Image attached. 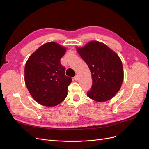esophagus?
Returning <instances> with one entry per match:
<instances>
[{"mask_svg": "<svg viewBox=\"0 0 149 149\" xmlns=\"http://www.w3.org/2000/svg\"><path fill=\"white\" fill-rule=\"evenodd\" d=\"M74 80H75V81H78V79H79L78 76V75H76V76H74Z\"/></svg>", "mask_w": 149, "mask_h": 149, "instance_id": "obj_1", "label": "esophagus"}]
</instances>
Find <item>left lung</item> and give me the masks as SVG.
I'll return each instance as SVG.
<instances>
[{
  "label": "left lung",
  "instance_id": "obj_1",
  "mask_svg": "<svg viewBox=\"0 0 149 149\" xmlns=\"http://www.w3.org/2000/svg\"><path fill=\"white\" fill-rule=\"evenodd\" d=\"M86 63L92 74L93 85L87 96L97 102L114 97L123 82L124 72L121 60L104 43L91 41L81 48H76Z\"/></svg>",
  "mask_w": 149,
  "mask_h": 149
}]
</instances>
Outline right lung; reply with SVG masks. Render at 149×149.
<instances>
[{
  "mask_svg": "<svg viewBox=\"0 0 149 149\" xmlns=\"http://www.w3.org/2000/svg\"><path fill=\"white\" fill-rule=\"evenodd\" d=\"M66 48L56 42L40 47L29 58L25 66V82L36 102L48 107L55 106L67 96L71 78L65 75L60 63Z\"/></svg>",
  "mask_w": 149,
  "mask_h": 149,
  "instance_id": "right-lung-1",
  "label": "right lung"
}]
</instances>
